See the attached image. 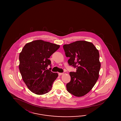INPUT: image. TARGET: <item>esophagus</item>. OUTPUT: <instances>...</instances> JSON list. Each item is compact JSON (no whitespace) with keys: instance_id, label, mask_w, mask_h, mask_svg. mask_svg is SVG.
Wrapping results in <instances>:
<instances>
[{"instance_id":"34e87169","label":"esophagus","mask_w":121,"mask_h":121,"mask_svg":"<svg viewBox=\"0 0 121 121\" xmlns=\"http://www.w3.org/2000/svg\"><path fill=\"white\" fill-rule=\"evenodd\" d=\"M63 74V73H59V76H61V75H62Z\"/></svg>"}]
</instances>
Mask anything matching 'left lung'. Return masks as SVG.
<instances>
[{
  "label": "left lung",
  "instance_id": "obj_1",
  "mask_svg": "<svg viewBox=\"0 0 121 121\" xmlns=\"http://www.w3.org/2000/svg\"><path fill=\"white\" fill-rule=\"evenodd\" d=\"M63 48L68 63L76 68V72H70L71 80L66 85L70 94L82 97L87 94L95 84L99 77L101 63L99 51L94 45L86 41H77Z\"/></svg>",
  "mask_w": 121,
  "mask_h": 121
}]
</instances>
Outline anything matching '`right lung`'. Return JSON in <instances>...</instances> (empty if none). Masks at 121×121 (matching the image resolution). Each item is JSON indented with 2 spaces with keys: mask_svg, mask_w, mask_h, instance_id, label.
Wrapping results in <instances>:
<instances>
[{
  "mask_svg": "<svg viewBox=\"0 0 121 121\" xmlns=\"http://www.w3.org/2000/svg\"><path fill=\"white\" fill-rule=\"evenodd\" d=\"M59 45L42 40L33 41L24 46L19 54V70L22 80L30 90L42 95L50 91L57 73L47 70L51 66L49 58L59 48Z\"/></svg>",
  "mask_w": 121,
  "mask_h": 121,
  "instance_id": "add662e5",
  "label": "right lung"
}]
</instances>
